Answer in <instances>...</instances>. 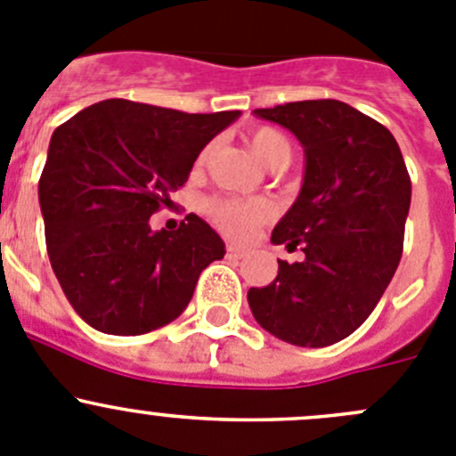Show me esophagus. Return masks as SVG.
Returning <instances> with one entry per match:
<instances>
[{
  "label": "esophagus",
  "instance_id": "obj_1",
  "mask_svg": "<svg viewBox=\"0 0 456 456\" xmlns=\"http://www.w3.org/2000/svg\"><path fill=\"white\" fill-rule=\"evenodd\" d=\"M246 255L244 248H240V246H228L225 248V257L228 259H241Z\"/></svg>",
  "mask_w": 456,
  "mask_h": 456
}]
</instances>
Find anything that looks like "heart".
<instances>
[{"label": "heart", "instance_id": "obj_1", "mask_svg": "<svg viewBox=\"0 0 456 456\" xmlns=\"http://www.w3.org/2000/svg\"><path fill=\"white\" fill-rule=\"evenodd\" d=\"M250 147L271 167H286L293 159V142L280 129L257 127L250 134ZM203 210L212 224L232 240H248L259 225L271 219V206L262 199L215 197L208 199Z\"/></svg>", "mask_w": 456, "mask_h": 456}]
</instances>
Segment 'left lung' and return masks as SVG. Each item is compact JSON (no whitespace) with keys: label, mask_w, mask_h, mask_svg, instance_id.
<instances>
[{"label":"left lung","mask_w":456,"mask_h":456,"mask_svg":"<svg viewBox=\"0 0 456 456\" xmlns=\"http://www.w3.org/2000/svg\"><path fill=\"white\" fill-rule=\"evenodd\" d=\"M297 136L306 170L300 197L273 231L302 262L277 259V277L248 290L259 327L297 346L351 336L383 297L403 255L411 181L385 125L340 101L255 110Z\"/></svg>","instance_id":"8db88e82"}]
</instances>
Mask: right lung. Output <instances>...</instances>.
Instances as JSON below:
<instances>
[{
  "instance_id": "right-lung-1",
  "label": "right lung",
  "mask_w": 456,
  "mask_h": 456,
  "mask_svg": "<svg viewBox=\"0 0 456 456\" xmlns=\"http://www.w3.org/2000/svg\"><path fill=\"white\" fill-rule=\"evenodd\" d=\"M237 118L111 98L55 129L40 176L46 250L86 324L141 336L183 314L224 241L197 215L175 232H151L150 216L170 206L199 151Z\"/></svg>"
}]
</instances>
